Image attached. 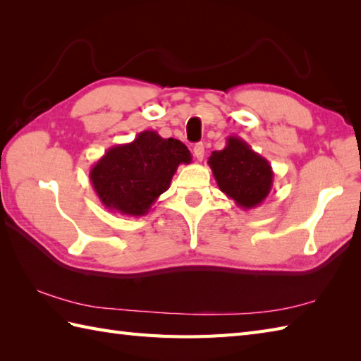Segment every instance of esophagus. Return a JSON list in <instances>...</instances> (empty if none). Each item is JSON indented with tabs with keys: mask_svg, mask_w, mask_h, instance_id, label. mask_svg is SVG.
<instances>
[{
	"mask_svg": "<svg viewBox=\"0 0 361 361\" xmlns=\"http://www.w3.org/2000/svg\"><path fill=\"white\" fill-rule=\"evenodd\" d=\"M194 155L198 161H202L204 157V145L202 142H198L194 145Z\"/></svg>",
	"mask_w": 361,
	"mask_h": 361,
	"instance_id": "esophagus-1",
	"label": "esophagus"
}]
</instances>
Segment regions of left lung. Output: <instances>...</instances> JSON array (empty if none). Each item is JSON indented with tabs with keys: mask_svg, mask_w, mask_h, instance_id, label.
Listing matches in <instances>:
<instances>
[{
	"mask_svg": "<svg viewBox=\"0 0 361 361\" xmlns=\"http://www.w3.org/2000/svg\"><path fill=\"white\" fill-rule=\"evenodd\" d=\"M208 164L219 189L242 209L257 208L273 188L270 163L239 136H228L224 150H214Z\"/></svg>",
	"mask_w": 361,
	"mask_h": 361,
	"instance_id": "8db88e82",
	"label": "left lung"
}]
</instances>
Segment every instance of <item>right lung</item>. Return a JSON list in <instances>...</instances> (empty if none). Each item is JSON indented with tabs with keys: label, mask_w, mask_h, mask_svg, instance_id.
I'll return each mask as SVG.
<instances>
[{
	"label": "right lung",
	"mask_w": 361,
	"mask_h": 361,
	"mask_svg": "<svg viewBox=\"0 0 361 361\" xmlns=\"http://www.w3.org/2000/svg\"><path fill=\"white\" fill-rule=\"evenodd\" d=\"M190 161L192 155L181 141L144 130L132 142L106 150L91 167L90 181L105 209L142 217L171 188L178 166Z\"/></svg>",
	"instance_id": "obj_1"
}]
</instances>
